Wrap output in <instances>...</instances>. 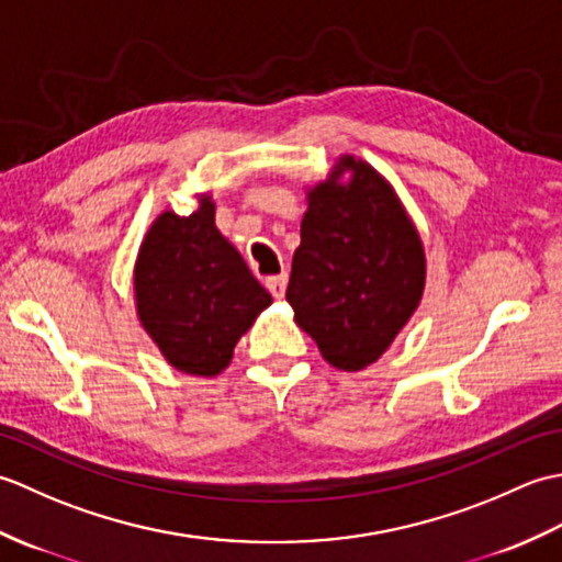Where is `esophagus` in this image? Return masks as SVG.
<instances>
[{
    "label": "esophagus",
    "instance_id": "obj_1",
    "mask_svg": "<svg viewBox=\"0 0 562 562\" xmlns=\"http://www.w3.org/2000/svg\"><path fill=\"white\" fill-rule=\"evenodd\" d=\"M266 288L270 290V294L274 300H282L284 290H288V272H280V274H270L266 280Z\"/></svg>",
    "mask_w": 562,
    "mask_h": 562
}]
</instances>
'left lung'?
<instances>
[{
	"mask_svg": "<svg viewBox=\"0 0 562 562\" xmlns=\"http://www.w3.org/2000/svg\"><path fill=\"white\" fill-rule=\"evenodd\" d=\"M423 290L425 250L401 200L367 161L340 157L308 190L288 284L294 321L328 364L360 372L408 324Z\"/></svg>",
	"mask_w": 562,
	"mask_h": 562,
	"instance_id": "8db88e82",
	"label": "left lung"
}]
</instances>
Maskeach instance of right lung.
Listing matches in <instances>:
<instances>
[{"instance_id": "1", "label": "right lung", "mask_w": 562, "mask_h": 562, "mask_svg": "<svg viewBox=\"0 0 562 562\" xmlns=\"http://www.w3.org/2000/svg\"><path fill=\"white\" fill-rule=\"evenodd\" d=\"M137 316L178 372L214 376L234 345L270 306L241 254L214 226V202L202 195L190 217L159 214L135 266Z\"/></svg>"}]
</instances>
